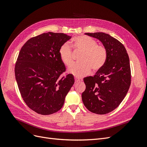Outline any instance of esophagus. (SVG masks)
I'll return each mask as SVG.
<instances>
[{"label": "esophagus", "instance_id": "esophagus-1", "mask_svg": "<svg viewBox=\"0 0 147 147\" xmlns=\"http://www.w3.org/2000/svg\"><path fill=\"white\" fill-rule=\"evenodd\" d=\"M81 81H82V80H81V79H79V78H75V83L78 82H81Z\"/></svg>", "mask_w": 147, "mask_h": 147}]
</instances>
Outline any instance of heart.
<instances>
[{"instance_id":"b5f03b06","label":"heart","mask_w":147,"mask_h":147,"mask_svg":"<svg viewBox=\"0 0 147 147\" xmlns=\"http://www.w3.org/2000/svg\"><path fill=\"white\" fill-rule=\"evenodd\" d=\"M75 50L82 52L79 57L80 63L74 64L69 69V72L77 78H82L88 74L91 68L93 71L99 70L106 61L107 53L105 47L97 45V42L87 36H79L73 39ZM61 61L67 66L74 62L72 49L68 43L63 44L59 50Z\"/></svg>"}]
</instances>
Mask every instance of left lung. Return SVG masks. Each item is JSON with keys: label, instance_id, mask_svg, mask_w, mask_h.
Instances as JSON below:
<instances>
[{"label": "left lung", "instance_id": "1", "mask_svg": "<svg viewBox=\"0 0 147 147\" xmlns=\"http://www.w3.org/2000/svg\"><path fill=\"white\" fill-rule=\"evenodd\" d=\"M85 34L99 39L105 48L104 65L93 76L84 78L86 88L82 100L86 108L97 114H106L117 108L126 95L131 83L129 55L124 46L102 32Z\"/></svg>", "mask_w": 147, "mask_h": 147}]
</instances>
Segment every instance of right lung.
Instances as JSON below:
<instances>
[{"mask_svg": "<svg viewBox=\"0 0 147 147\" xmlns=\"http://www.w3.org/2000/svg\"><path fill=\"white\" fill-rule=\"evenodd\" d=\"M71 38L65 33H44L28 40L19 53L15 66L18 87L27 105L38 114L59 111L74 85L73 75L60 78L66 67L59 50Z\"/></svg>", "mask_w": 147, "mask_h": 147, "instance_id": "1", "label": "right lung"}]
</instances>
